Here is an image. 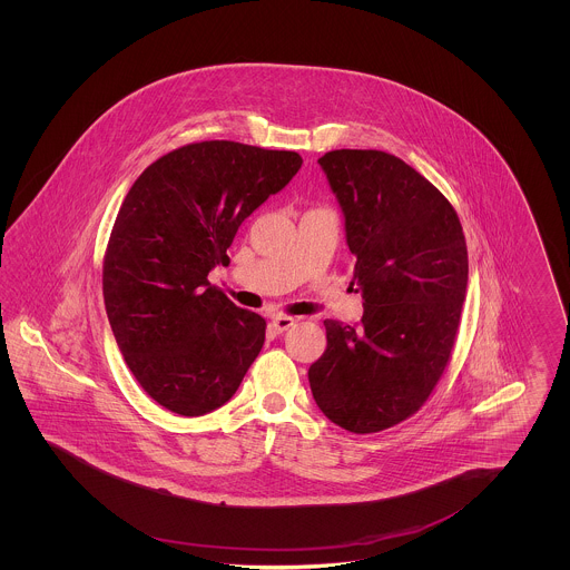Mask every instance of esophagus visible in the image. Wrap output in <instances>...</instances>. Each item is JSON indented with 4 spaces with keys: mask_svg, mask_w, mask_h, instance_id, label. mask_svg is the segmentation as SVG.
I'll return each mask as SVG.
<instances>
[{
    "mask_svg": "<svg viewBox=\"0 0 570 570\" xmlns=\"http://www.w3.org/2000/svg\"><path fill=\"white\" fill-rule=\"evenodd\" d=\"M297 323V318H293V316H273L272 325L275 328V333H284V331H288L291 326Z\"/></svg>",
    "mask_w": 570,
    "mask_h": 570,
    "instance_id": "34e87169",
    "label": "esophagus"
}]
</instances>
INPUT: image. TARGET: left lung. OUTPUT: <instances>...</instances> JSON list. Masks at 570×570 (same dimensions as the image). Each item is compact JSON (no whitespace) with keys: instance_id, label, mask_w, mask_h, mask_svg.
<instances>
[{"instance_id":"1","label":"left lung","mask_w":570,"mask_h":570,"mask_svg":"<svg viewBox=\"0 0 570 570\" xmlns=\"http://www.w3.org/2000/svg\"><path fill=\"white\" fill-rule=\"evenodd\" d=\"M356 263L361 325L325 321L326 351L309 365L328 421L374 434L425 404L455 344L468 249L451 203L404 160L337 149L321 160Z\"/></svg>"}]
</instances>
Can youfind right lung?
<instances>
[{"label": "right lung", "mask_w": 570, "mask_h": 570, "mask_svg": "<svg viewBox=\"0 0 570 570\" xmlns=\"http://www.w3.org/2000/svg\"><path fill=\"white\" fill-rule=\"evenodd\" d=\"M301 164L295 151L203 140L147 166L124 198L105 256V305L130 372L166 410L200 416L224 406L261 353L265 318L207 275L228 267L242 222Z\"/></svg>", "instance_id": "right-lung-1"}]
</instances>
